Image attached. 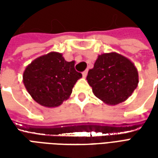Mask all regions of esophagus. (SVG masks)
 Returning a JSON list of instances; mask_svg holds the SVG:
<instances>
[{
    "label": "esophagus",
    "mask_w": 158,
    "mask_h": 158,
    "mask_svg": "<svg viewBox=\"0 0 158 158\" xmlns=\"http://www.w3.org/2000/svg\"><path fill=\"white\" fill-rule=\"evenodd\" d=\"M87 73H88V70H85V71H84V72L82 73L83 77H84V78H86V76H87Z\"/></svg>",
    "instance_id": "34e87169"
}]
</instances>
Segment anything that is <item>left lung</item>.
I'll use <instances>...</instances> for the list:
<instances>
[{"label": "left lung", "instance_id": "1", "mask_svg": "<svg viewBox=\"0 0 158 158\" xmlns=\"http://www.w3.org/2000/svg\"><path fill=\"white\" fill-rule=\"evenodd\" d=\"M86 79L95 96L110 105L128 99L139 82L135 65L115 52L100 55Z\"/></svg>", "mask_w": 158, "mask_h": 158}]
</instances>
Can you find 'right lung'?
Instances as JSON below:
<instances>
[{
	"instance_id": "right-lung-1",
	"label": "right lung",
	"mask_w": 158,
	"mask_h": 158,
	"mask_svg": "<svg viewBox=\"0 0 158 158\" xmlns=\"http://www.w3.org/2000/svg\"><path fill=\"white\" fill-rule=\"evenodd\" d=\"M82 77L74 62H67L58 52H51L33 61L23 73V84L36 102L47 107L61 105L71 95Z\"/></svg>"
}]
</instances>
